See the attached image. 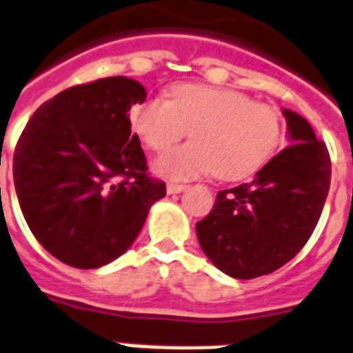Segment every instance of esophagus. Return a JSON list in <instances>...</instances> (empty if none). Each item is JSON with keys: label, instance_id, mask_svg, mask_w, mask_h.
Listing matches in <instances>:
<instances>
[{"label": "esophagus", "instance_id": "34e87169", "mask_svg": "<svg viewBox=\"0 0 353 353\" xmlns=\"http://www.w3.org/2000/svg\"><path fill=\"white\" fill-rule=\"evenodd\" d=\"M187 189V185L185 183H168L166 185V190H168V194H177V192H181V190Z\"/></svg>", "mask_w": 353, "mask_h": 353}]
</instances>
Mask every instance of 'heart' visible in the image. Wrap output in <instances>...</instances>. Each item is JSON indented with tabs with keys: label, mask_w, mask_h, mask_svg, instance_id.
Returning <instances> with one entry per match:
<instances>
[{
	"label": "heart",
	"mask_w": 353,
	"mask_h": 353,
	"mask_svg": "<svg viewBox=\"0 0 353 353\" xmlns=\"http://www.w3.org/2000/svg\"><path fill=\"white\" fill-rule=\"evenodd\" d=\"M130 125L153 151H163L190 132L194 142L157 159L153 170L166 179H192L215 174L236 181L254 174L281 140V112L254 103L234 90L183 83L170 101L151 97L130 108Z\"/></svg>",
	"instance_id": "b5f03b06"
}]
</instances>
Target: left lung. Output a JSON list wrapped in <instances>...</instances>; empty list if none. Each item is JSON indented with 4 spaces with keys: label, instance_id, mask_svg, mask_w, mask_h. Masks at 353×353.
I'll use <instances>...</instances> for the list:
<instances>
[{
    "label": "left lung",
    "instance_id": "8db88e82",
    "mask_svg": "<svg viewBox=\"0 0 353 353\" xmlns=\"http://www.w3.org/2000/svg\"><path fill=\"white\" fill-rule=\"evenodd\" d=\"M290 145L250 183L221 190L210 215L196 223L205 256L234 279L273 273L312 236L330 192L331 159L309 121L283 110Z\"/></svg>",
    "mask_w": 353,
    "mask_h": 353
}]
</instances>
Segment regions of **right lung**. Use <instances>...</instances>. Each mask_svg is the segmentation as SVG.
Segmentation results:
<instances>
[{
  "label": "right lung",
  "instance_id": "add662e5",
  "mask_svg": "<svg viewBox=\"0 0 353 353\" xmlns=\"http://www.w3.org/2000/svg\"><path fill=\"white\" fill-rule=\"evenodd\" d=\"M142 101V83L125 77L74 85L39 106L18 138L12 176L20 210L59 262L78 270L114 262L166 194L130 134V106Z\"/></svg>",
  "mask_w": 353,
  "mask_h": 353
}]
</instances>
